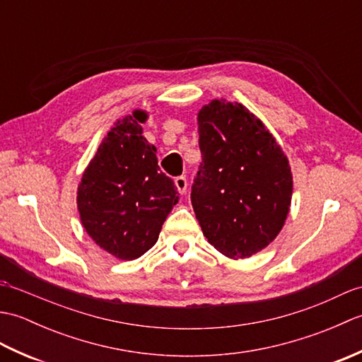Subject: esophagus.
<instances>
[{"label": "esophagus", "instance_id": "34e87169", "mask_svg": "<svg viewBox=\"0 0 362 362\" xmlns=\"http://www.w3.org/2000/svg\"><path fill=\"white\" fill-rule=\"evenodd\" d=\"M175 187H177V189H179V193L180 194H185L187 193V188H188V180H187V177H183V175H179V177H175Z\"/></svg>", "mask_w": 362, "mask_h": 362}]
</instances>
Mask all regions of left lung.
I'll return each mask as SVG.
<instances>
[{"label": "left lung", "instance_id": "8db88e82", "mask_svg": "<svg viewBox=\"0 0 362 362\" xmlns=\"http://www.w3.org/2000/svg\"><path fill=\"white\" fill-rule=\"evenodd\" d=\"M202 163L191 204L204 236L228 258H249L284 226L292 197L289 161L243 104L213 99L197 115Z\"/></svg>", "mask_w": 362, "mask_h": 362}]
</instances>
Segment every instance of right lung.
Wrapping results in <instances>:
<instances>
[{
    "instance_id": "obj_1",
    "label": "right lung",
    "mask_w": 362,
    "mask_h": 362,
    "mask_svg": "<svg viewBox=\"0 0 362 362\" xmlns=\"http://www.w3.org/2000/svg\"><path fill=\"white\" fill-rule=\"evenodd\" d=\"M148 119L135 110L99 144L78 188L83 228L99 247L135 259L157 243L161 226L179 201L173 179L160 171L156 146L143 136Z\"/></svg>"
}]
</instances>
